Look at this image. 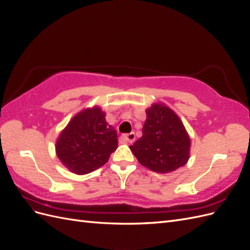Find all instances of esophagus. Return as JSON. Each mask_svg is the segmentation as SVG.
I'll list each match as a JSON object with an SVG mask.
<instances>
[{"mask_svg":"<svg viewBox=\"0 0 250 250\" xmlns=\"http://www.w3.org/2000/svg\"><path fill=\"white\" fill-rule=\"evenodd\" d=\"M122 140L124 143H132L135 140V134L134 132H130L122 135Z\"/></svg>","mask_w":250,"mask_h":250,"instance_id":"esophagus-1","label":"esophagus"}]
</instances>
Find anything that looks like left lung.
Here are the masks:
<instances>
[{
    "label": "left lung",
    "instance_id": "1",
    "mask_svg": "<svg viewBox=\"0 0 250 250\" xmlns=\"http://www.w3.org/2000/svg\"><path fill=\"white\" fill-rule=\"evenodd\" d=\"M143 135L129 148L139 163L156 173H170L188 163L191 139L179 117L164 103L146 109Z\"/></svg>",
    "mask_w": 250,
    "mask_h": 250
}]
</instances>
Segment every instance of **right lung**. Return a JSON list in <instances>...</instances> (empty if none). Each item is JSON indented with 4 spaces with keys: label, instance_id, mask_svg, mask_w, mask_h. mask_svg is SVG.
<instances>
[{
    "label": "right lung",
    "instance_id": "right-lung-1",
    "mask_svg": "<svg viewBox=\"0 0 250 250\" xmlns=\"http://www.w3.org/2000/svg\"><path fill=\"white\" fill-rule=\"evenodd\" d=\"M117 148V131L108 125L100 106L87 107L75 115L55 145L59 161L78 175L102 167Z\"/></svg>",
    "mask_w": 250,
    "mask_h": 250
}]
</instances>
